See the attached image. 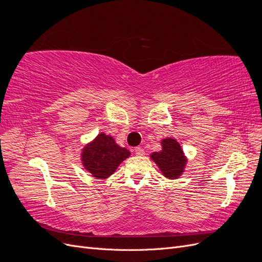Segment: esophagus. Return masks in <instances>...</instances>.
Returning a JSON list of instances; mask_svg holds the SVG:
<instances>
[{"label":"esophagus","instance_id":"1","mask_svg":"<svg viewBox=\"0 0 262 262\" xmlns=\"http://www.w3.org/2000/svg\"><path fill=\"white\" fill-rule=\"evenodd\" d=\"M134 152H136V154H137L138 156H143V155H144V149L142 148V147H140V146L134 148Z\"/></svg>","mask_w":262,"mask_h":262}]
</instances>
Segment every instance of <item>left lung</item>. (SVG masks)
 Wrapping results in <instances>:
<instances>
[{"mask_svg": "<svg viewBox=\"0 0 262 262\" xmlns=\"http://www.w3.org/2000/svg\"><path fill=\"white\" fill-rule=\"evenodd\" d=\"M161 144L162 150L150 154V160L158 166L164 177L168 179L179 178L187 165L184 150L178 142L171 138L162 140Z\"/></svg>", "mask_w": 262, "mask_h": 262, "instance_id": "1", "label": "left lung"}]
</instances>
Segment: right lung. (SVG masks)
<instances>
[{
  "label": "right lung",
  "instance_id": "1",
  "mask_svg": "<svg viewBox=\"0 0 262 262\" xmlns=\"http://www.w3.org/2000/svg\"><path fill=\"white\" fill-rule=\"evenodd\" d=\"M126 148L119 146L112 136L99 133L82 149L83 167L97 179H107L130 156Z\"/></svg>",
  "mask_w": 262,
  "mask_h": 262
}]
</instances>
